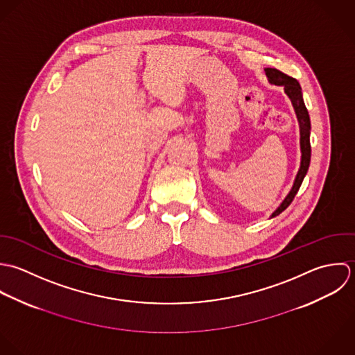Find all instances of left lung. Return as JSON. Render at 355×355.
Wrapping results in <instances>:
<instances>
[{
  "instance_id": "8db88e82",
  "label": "left lung",
  "mask_w": 355,
  "mask_h": 355,
  "mask_svg": "<svg viewBox=\"0 0 355 355\" xmlns=\"http://www.w3.org/2000/svg\"><path fill=\"white\" fill-rule=\"evenodd\" d=\"M266 75L270 80V83H275V85H280L284 86V90L285 93L288 94V97L291 98L292 101V105L295 108V112H296V116H297V121H299V128H300V149H302V162H300V168L296 174V178H295V182H293V187L291 189V192L288 193V196L284 199L283 203L280 205V207L272 214V216H276L280 213H283L284 210L292 203L295 195L297 193L302 182H303V178L309 170V166H310V156H311V146H310V118H309V112H307V108L303 103V97H302V89H300V85L299 82L284 73V72L277 70V69H266Z\"/></svg>"
}]
</instances>
